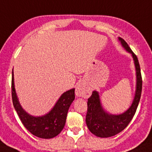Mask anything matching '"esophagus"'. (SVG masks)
Masks as SVG:
<instances>
[{"label":"esophagus","instance_id":"esophagus-1","mask_svg":"<svg viewBox=\"0 0 152 152\" xmlns=\"http://www.w3.org/2000/svg\"><path fill=\"white\" fill-rule=\"evenodd\" d=\"M91 94L89 88L85 86L83 83L78 84L76 87V96L77 97H89Z\"/></svg>","mask_w":152,"mask_h":152}]
</instances>
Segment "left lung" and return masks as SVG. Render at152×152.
Segmentation results:
<instances>
[{
    "mask_svg": "<svg viewBox=\"0 0 152 152\" xmlns=\"http://www.w3.org/2000/svg\"><path fill=\"white\" fill-rule=\"evenodd\" d=\"M118 40L125 50L131 54L134 60L136 71L135 92L131 106L122 114L113 115L107 113L103 109L99 92L97 91L92 92V96L88 99L87 102L88 109L86 116V122L89 131L96 136L100 138L114 136L127 127L136 112L142 94V80L138 58L122 38L118 37Z\"/></svg>",
    "mask_w": 152,
    "mask_h": 152,
    "instance_id": "1",
    "label": "left lung"
}]
</instances>
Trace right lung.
Instances as JSON below:
<instances>
[{"mask_svg":"<svg viewBox=\"0 0 152 152\" xmlns=\"http://www.w3.org/2000/svg\"><path fill=\"white\" fill-rule=\"evenodd\" d=\"M13 105L24 127L38 138L49 139L60 134L66 123L69 106L75 99V89L63 92L49 113L42 116H34L27 113L20 103L14 87V70H12Z\"/></svg>","mask_w":152,"mask_h":152,"instance_id":"add662e5","label":"right lung"}]
</instances>
